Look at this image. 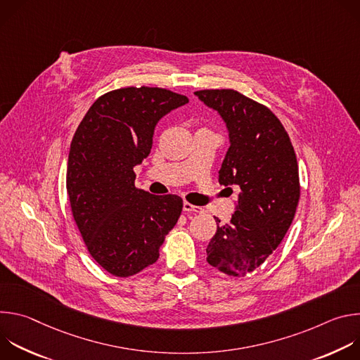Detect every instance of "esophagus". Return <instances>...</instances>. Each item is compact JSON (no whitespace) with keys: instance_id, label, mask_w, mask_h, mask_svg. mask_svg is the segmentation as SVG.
Wrapping results in <instances>:
<instances>
[{"instance_id":"1","label":"esophagus","mask_w":360,"mask_h":360,"mask_svg":"<svg viewBox=\"0 0 360 360\" xmlns=\"http://www.w3.org/2000/svg\"><path fill=\"white\" fill-rule=\"evenodd\" d=\"M184 211L185 212H193V214H200L203 210L200 207H195V205L189 202H184Z\"/></svg>"}]
</instances>
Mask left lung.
<instances>
[{
    "instance_id": "obj_1",
    "label": "left lung",
    "mask_w": 360,
    "mask_h": 360,
    "mask_svg": "<svg viewBox=\"0 0 360 360\" xmlns=\"http://www.w3.org/2000/svg\"><path fill=\"white\" fill-rule=\"evenodd\" d=\"M195 95L228 128L219 184L240 188L231 221L222 225L217 218L207 261L229 276H243L269 258L293 221L300 196L296 155L278 117L259 102L233 89Z\"/></svg>"
}]
</instances>
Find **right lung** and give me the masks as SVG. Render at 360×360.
<instances>
[{"label":"right lung","mask_w":360,"mask_h":360,"mask_svg":"<svg viewBox=\"0 0 360 360\" xmlns=\"http://www.w3.org/2000/svg\"><path fill=\"white\" fill-rule=\"evenodd\" d=\"M188 102L164 88H120L99 96L75 131L67 168L72 217L95 262L114 276L155 264L179 219L182 199L138 189L134 167L149 155L158 121Z\"/></svg>","instance_id":"right-lung-1"}]
</instances>
